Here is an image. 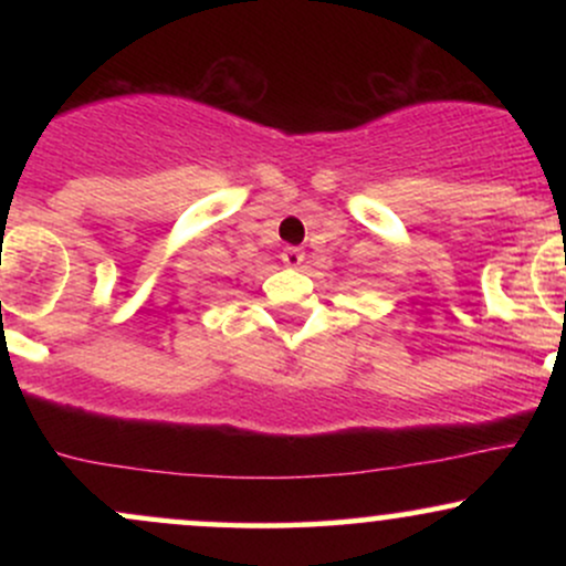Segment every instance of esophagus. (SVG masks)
Masks as SVG:
<instances>
[{
    "mask_svg": "<svg viewBox=\"0 0 566 566\" xmlns=\"http://www.w3.org/2000/svg\"><path fill=\"white\" fill-rule=\"evenodd\" d=\"M282 261H284V265H290V269H297V265L305 261V252L301 250V247H284Z\"/></svg>",
    "mask_w": 566,
    "mask_h": 566,
    "instance_id": "1",
    "label": "esophagus"
}]
</instances>
